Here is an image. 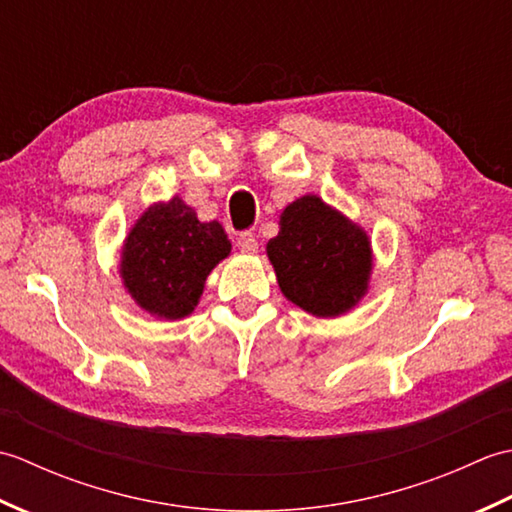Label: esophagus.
Wrapping results in <instances>:
<instances>
[{
    "mask_svg": "<svg viewBox=\"0 0 512 512\" xmlns=\"http://www.w3.org/2000/svg\"><path fill=\"white\" fill-rule=\"evenodd\" d=\"M237 246L244 250V253H255L257 250V246H259V242H257V237L250 233V231H244V233H239V237H237Z\"/></svg>",
    "mask_w": 512,
    "mask_h": 512,
    "instance_id": "esophagus-1",
    "label": "esophagus"
}]
</instances>
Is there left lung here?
<instances>
[{
	"instance_id": "8db88e82",
	"label": "left lung",
	"mask_w": 512,
	"mask_h": 512,
	"mask_svg": "<svg viewBox=\"0 0 512 512\" xmlns=\"http://www.w3.org/2000/svg\"><path fill=\"white\" fill-rule=\"evenodd\" d=\"M266 253L286 299L314 317H339L367 292L372 248L365 231L317 195L286 206Z\"/></svg>"
}]
</instances>
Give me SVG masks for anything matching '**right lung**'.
<instances>
[{
	"label": "right lung",
	"mask_w": 512,
	"mask_h": 512,
	"mask_svg": "<svg viewBox=\"0 0 512 512\" xmlns=\"http://www.w3.org/2000/svg\"><path fill=\"white\" fill-rule=\"evenodd\" d=\"M231 253L220 222H200L178 195L149 206L129 231L123 284L140 308L160 319H182L198 306L204 281Z\"/></svg>",
	"instance_id": "1"
}]
</instances>
